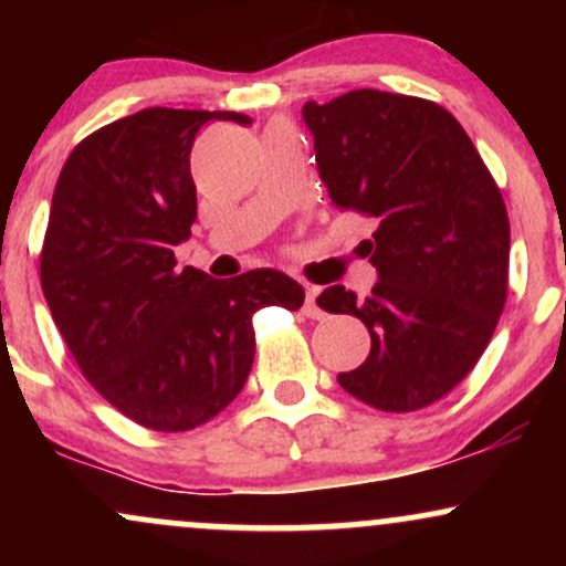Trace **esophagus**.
I'll use <instances>...</instances> for the list:
<instances>
[{"instance_id": "obj_1", "label": "esophagus", "mask_w": 566, "mask_h": 566, "mask_svg": "<svg viewBox=\"0 0 566 566\" xmlns=\"http://www.w3.org/2000/svg\"><path fill=\"white\" fill-rule=\"evenodd\" d=\"M316 297H319V287H314V284H305V303H303V314L308 316V319H322V308L316 305Z\"/></svg>"}]
</instances>
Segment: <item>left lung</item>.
I'll return each instance as SVG.
<instances>
[{"label": "left lung", "instance_id": "1", "mask_svg": "<svg viewBox=\"0 0 566 566\" xmlns=\"http://www.w3.org/2000/svg\"><path fill=\"white\" fill-rule=\"evenodd\" d=\"M316 170L337 210L378 220L361 252L373 295L333 284L319 308L365 322V365L337 375L382 412H412L450 394L495 333L509 292L511 229L500 188L460 122L439 103L354 90L308 101Z\"/></svg>", "mask_w": 566, "mask_h": 566}]
</instances>
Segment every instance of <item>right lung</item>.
<instances>
[{"label":"right lung","instance_id":"right-lung-1","mask_svg":"<svg viewBox=\"0 0 566 566\" xmlns=\"http://www.w3.org/2000/svg\"><path fill=\"white\" fill-rule=\"evenodd\" d=\"M212 119L250 125L237 112L157 106L84 138L44 233V301L71 356L108 405L151 431H188L229 407L255 359L252 314L305 301L274 269H175L197 220L193 138Z\"/></svg>","mask_w":566,"mask_h":566}]
</instances>
